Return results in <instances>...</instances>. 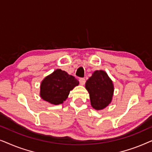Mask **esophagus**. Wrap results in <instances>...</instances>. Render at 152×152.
Here are the masks:
<instances>
[{"label":"esophagus","mask_w":152,"mask_h":152,"mask_svg":"<svg viewBox=\"0 0 152 152\" xmlns=\"http://www.w3.org/2000/svg\"><path fill=\"white\" fill-rule=\"evenodd\" d=\"M80 83L81 85H84L85 83H86V80H85L84 78H80Z\"/></svg>","instance_id":"34e87169"}]
</instances>
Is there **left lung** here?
<instances>
[{"mask_svg":"<svg viewBox=\"0 0 152 152\" xmlns=\"http://www.w3.org/2000/svg\"><path fill=\"white\" fill-rule=\"evenodd\" d=\"M91 104L96 110H102L111 102L114 87L113 82L104 70H95L86 82Z\"/></svg>","mask_w":152,"mask_h":152,"instance_id":"8db88e82","label":"left lung"}]
</instances>
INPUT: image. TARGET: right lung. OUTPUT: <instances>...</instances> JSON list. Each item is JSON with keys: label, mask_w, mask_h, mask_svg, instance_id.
Wrapping results in <instances>:
<instances>
[{"label": "right lung", "mask_w": 152, "mask_h": 152, "mask_svg": "<svg viewBox=\"0 0 152 152\" xmlns=\"http://www.w3.org/2000/svg\"><path fill=\"white\" fill-rule=\"evenodd\" d=\"M78 85L79 81L75 77L57 69L41 82L40 96L48 102L60 104L67 99L70 91Z\"/></svg>", "instance_id": "obj_1"}]
</instances>
